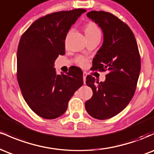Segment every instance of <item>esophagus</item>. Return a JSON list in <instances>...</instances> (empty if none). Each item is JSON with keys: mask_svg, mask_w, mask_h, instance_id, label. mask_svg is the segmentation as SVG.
I'll list each match as a JSON object with an SVG mask.
<instances>
[{"mask_svg": "<svg viewBox=\"0 0 154 154\" xmlns=\"http://www.w3.org/2000/svg\"><path fill=\"white\" fill-rule=\"evenodd\" d=\"M88 74L86 73L85 72H83V81H84V83H85V80H86V77H87Z\"/></svg>", "mask_w": 154, "mask_h": 154, "instance_id": "esophagus-1", "label": "esophagus"}]
</instances>
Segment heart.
<instances>
[{
	"instance_id": "b5f03b06",
	"label": "heart",
	"mask_w": 154,
	"mask_h": 154,
	"mask_svg": "<svg viewBox=\"0 0 154 154\" xmlns=\"http://www.w3.org/2000/svg\"><path fill=\"white\" fill-rule=\"evenodd\" d=\"M85 34L87 38H93V37H100V30L94 22H90L85 26ZM75 61L77 64L80 66H85L88 63V59L82 56L76 58Z\"/></svg>"
}]
</instances>
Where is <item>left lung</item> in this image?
<instances>
[{"label": "left lung", "mask_w": 154, "mask_h": 154, "mask_svg": "<svg viewBox=\"0 0 154 154\" xmlns=\"http://www.w3.org/2000/svg\"><path fill=\"white\" fill-rule=\"evenodd\" d=\"M87 17L101 28L103 45L93 60V69L109 71L104 82L88 75L93 96L85 102L92 117L107 119L119 114L133 97L140 72V57L135 35L128 24L112 14L92 11Z\"/></svg>", "instance_id": "8db88e82"}]
</instances>
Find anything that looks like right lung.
Here are the masks:
<instances>
[{"mask_svg":"<svg viewBox=\"0 0 154 154\" xmlns=\"http://www.w3.org/2000/svg\"><path fill=\"white\" fill-rule=\"evenodd\" d=\"M86 11H62L35 21L21 37L17 50V79L23 98L40 117L64 114L68 102L83 85L82 71L74 67L56 75L54 62L65 54V39L72 24Z\"/></svg>","mask_w":154,"mask_h":154,"instance_id":"right-lung-1","label":"right lung"}]
</instances>
